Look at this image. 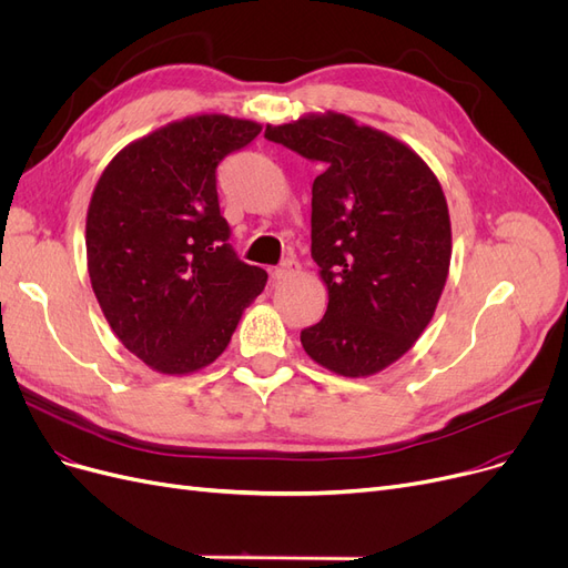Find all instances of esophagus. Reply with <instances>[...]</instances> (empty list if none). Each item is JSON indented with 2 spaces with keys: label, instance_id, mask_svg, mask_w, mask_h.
Segmentation results:
<instances>
[{
  "label": "esophagus",
  "instance_id": "esophagus-1",
  "mask_svg": "<svg viewBox=\"0 0 568 568\" xmlns=\"http://www.w3.org/2000/svg\"><path fill=\"white\" fill-rule=\"evenodd\" d=\"M297 273H300V262L287 257L276 268H273V278H276V281H287L292 276H297Z\"/></svg>",
  "mask_w": 568,
  "mask_h": 568
}]
</instances>
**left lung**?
Instances as JSON below:
<instances>
[{
  "label": "left lung",
  "instance_id": "1",
  "mask_svg": "<svg viewBox=\"0 0 568 568\" xmlns=\"http://www.w3.org/2000/svg\"><path fill=\"white\" fill-rule=\"evenodd\" d=\"M264 138L323 165L311 189V257L329 302L302 329L304 351L351 379L382 372L422 337L447 283L443 186L407 144L346 114L266 125Z\"/></svg>",
  "mask_w": 568,
  "mask_h": 568
}]
</instances>
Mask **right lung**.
Masks as SVG:
<instances>
[{"label":"right lung","mask_w":568,"mask_h":568,"mask_svg":"<svg viewBox=\"0 0 568 568\" xmlns=\"http://www.w3.org/2000/svg\"><path fill=\"white\" fill-rule=\"evenodd\" d=\"M262 125L226 114L173 121L104 168L87 215L98 304L119 342L161 374H192L229 346L266 285L229 243L217 165Z\"/></svg>","instance_id":"obj_1"}]
</instances>
